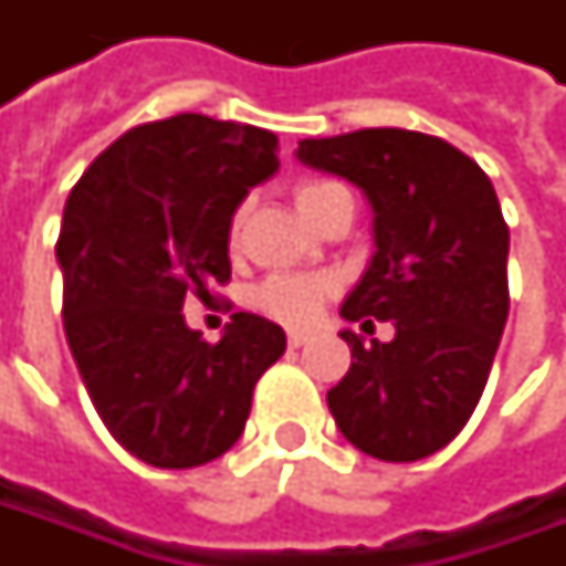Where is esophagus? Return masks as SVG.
<instances>
[{
  "label": "esophagus",
  "instance_id": "34e87169",
  "mask_svg": "<svg viewBox=\"0 0 566 566\" xmlns=\"http://www.w3.org/2000/svg\"><path fill=\"white\" fill-rule=\"evenodd\" d=\"M305 343H308V334H305V331H290V346H293V349L305 346Z\"/></svg>",
  "mask_w": 566,
  "mask_h": 566
}]
</instances>
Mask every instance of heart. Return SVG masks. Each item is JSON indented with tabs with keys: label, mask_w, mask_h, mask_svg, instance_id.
<instances>
[{
	"label": "heart",
	"mask_w": 566,
	"mask_h": 566,
	"mask_svg": "<svg viewBox=\"0 0 566 566\" xmlns=\"http://www.w3.org/2000/svg\"><path fill=\"white\" fill-rule=\"evenodd\" d=\"M337 182H305V186L295 188V207L305 220H312L321 201L327 195H334ZM235 232H239V217L232 220L229 229V239L235 242ZM334 290V280L331 276H321V273H273L268 276L258 290H254V305L264 312V315L276 317L290 327H302L308 324L312 317L321 312L324 298Z\"/></svg>",
	"instance_id": "1"
}]
</instances>
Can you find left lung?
<instances>
[{
  "mask_svg": "<svg viewBox=\"0 0 566 566\" xmlns=\"http://www.w3.org/2000/svg\"><path fill=\"white\" fill-rule=\"evenodd\" d=\"M295 157L359 186L375 213L371 264L339 315L397 327L371 346L339 334L353 365L327 390L334 422L384 463L431 457L482 400L511 312V229L494 186L453 144L406 128L305 138Z\"/></svg>",
  "mask_w": 566,
  "mask_h": 566,
  "instance_id": "obj_1",
  "label": "left lung"
}]
</instances>
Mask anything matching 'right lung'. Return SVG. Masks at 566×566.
<instances>
[{
    "mask_svg": "<svg viewBox=\"0 0 566 566\" xmlns=\"http://www.w3.org/2000/svg\"><path fill=\"white\" fill-rule=\"evenodd\" d=\"M276 169L273 132L179 113L125 132L65 201V339L109 434L150 467L223 457L286 349L261 315L235 312L220 343L182 315L188 293L229 280L232 213Z\"/></svg>",
    "mask_w": 566,
    "mask_h": 566,
    "instance_id": "right-lung-1",
    "label": "right lung"
}]
</instances>
